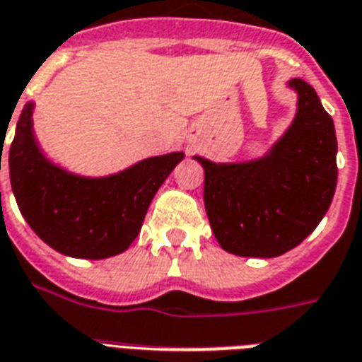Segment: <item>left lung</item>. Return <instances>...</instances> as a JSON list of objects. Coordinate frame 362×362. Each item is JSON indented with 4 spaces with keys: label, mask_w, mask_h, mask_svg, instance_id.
<instances>
[{
    "label": "left lung",
    "mask_w": 362,
    "mask_h": 362,
    "mask_svg": "<svg viewBox=\"0 0 362 362\" xmlns=\"http://www.w3.org/2000/svg\"><path fill=\"white\" fill-rule=\"evenodd\" d=\"M298 113L264 158L204 169V206L214 236L238 257L273 258L318 227L337 189V135L316 90L293 78Z\"/></svg>",
    "instance_id": "left-lung-1"
}]
</instances>
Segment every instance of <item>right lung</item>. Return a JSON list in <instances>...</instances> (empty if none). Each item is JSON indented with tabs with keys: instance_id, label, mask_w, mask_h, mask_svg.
Masks as SVG:
<instances>
[{
	"instance_id": "1",
	"label": "right lung",
	"mask_w": 362,
	"mask_h": 362,
	"mask_svg": "<svg viewBox=\"0 0 362 362\" xmlns=\"http://www.w3.org/2000/svg\"><path fill=\"white\" fill-rule=\"evenodd\" d=\"M31 117L33 104H25L8 148L11 186L29 227L66 257L100 260L126 251L184 152L146 158L104 178L78 176L44 158Z\"/></svg>"
}]
</instances>
